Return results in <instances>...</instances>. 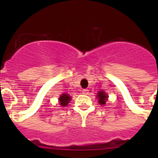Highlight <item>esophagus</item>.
<instances>
[{
  "label": "esophagus",
  "instance_id": "34e87169",
  "mask_svg": "<svg viewBox=\"0 0 158 158\" xmlns=\"http://www.w3.org/2000/svg\"><path fill=\"white\" fill-rule=\"evenodd\" d=\"M82 92V94H84V95H88V93H89V90H88V89H83Z\"/></svg>",
  "mask_w": 158,
  "mask_h": 158
}]
</instances>
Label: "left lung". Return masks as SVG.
Here are the masks:
<instances>
[{
    "label": "left lung",
    "instance_id": "8db88e82",
    "mask_svg": "<svg viewBox=\"0 0 158 158\" xmlns=\"http://www.w3.org/2000/svg\"><path fill=\"white\" fill-rule=\"evenodd\" d=\"M97 98H98V102H99L100 105H105L108 98V95L105 93V92L101 91V92H98Z\"/></svg>",
    "mask_w": 158,
    "mask_h": 158
}]
</instances>
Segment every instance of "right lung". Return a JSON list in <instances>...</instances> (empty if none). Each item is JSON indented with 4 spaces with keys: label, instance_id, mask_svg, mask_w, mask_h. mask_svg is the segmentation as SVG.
<instances>
[{
    "label": "right lung",
    "instance_id": "right-lung-1",
    "mask_svg": "<svg viewBox=\"0 0 158 158\" xmlns=\"http://www.w3.org/2000/svg\"><path fill=\"white\" fill-rule=\"evenodd\" d=\"M60 102V106H66L69 104V101L71 100V97L68 94H63L59 98Z\"/></svg>",
    "mask_w": 158,
    "mask_h": 158
}]
</instances>
